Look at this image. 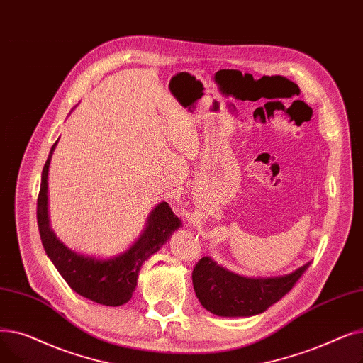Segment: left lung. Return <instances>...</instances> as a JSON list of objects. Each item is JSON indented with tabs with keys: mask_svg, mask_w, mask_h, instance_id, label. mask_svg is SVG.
Wrapping results in <instances>:
<instances>
[{
	"mask_svg": "<svg viewBox=\"0 0 363 363\" xmlns=\"http://www.w3.org/2000/svg\"><path fill=\"white\" fill-rule=\"evenodd\" d=\"M310 263L278 278H245L202 257L192 272L199 303L217 316L239 318L263 313L294 288Z\"/></svg>",
	"mask_w": 363,
	"mask_h": 363,
	"instance_id": "left-lung-1",
	"label": "left lung"
}]
</instances>
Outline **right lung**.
<instances>
[{"label": "right lung", "mask_w": 363, "mask_h": 363, "mask_svg": "<svg viewBox=\"0 0 363 363\" xmlns=\"http://www.w3.org/2000/svg\"><path fill=\"white\" fill-rule=\"evenodd\" d=\"M57 142L53 145L43 168L41 187L37 201V220L43 247L62 278L77 294L103 306H123L130 301L137 285V276L145 260L157 252L169 235L182 226L180 218L167 202H161L152 211L147 226L134 245L124 254L109 260L77 254L65 247L48 226L47 213V176L48 165Z\"/></svg>", "instance_id": "obj_1"}]
</instances>
